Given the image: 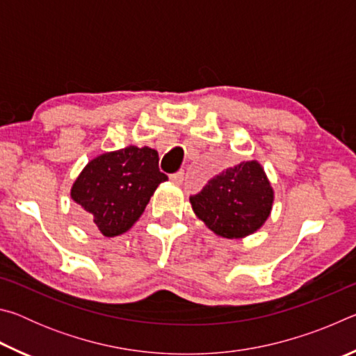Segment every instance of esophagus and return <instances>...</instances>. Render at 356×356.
<instances>
[{
  "label": "esophagus",
  "mask_w": 356,
  "mask_h": 356,
  "mask_svg": "<svg viewBox=\"0 0 356 356\" xmlns=\"http://www.w3.org/2000/svg\"><path fill=\"white\" fill-rule=\"evenodd\" d=\"M170 180L172 184H176V185H180L184 182V171H179V172H176V174H171L170 176Z\"/></svg>",
  "instance_id": "obj_1"
}]
</instances>
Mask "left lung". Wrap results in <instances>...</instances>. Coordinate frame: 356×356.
I'll return each mask as SVG.
<instances>
[{"mask_svg": "<svg viewBox=\"0 0 356 356\" xmlns=\"http://www.w3.org/2000/svg\"><path fill=\"white\" fill-rule=\"evenodd\" d=\"M275 191L262 165L242 161L209 180L190 197L193 212L222 238L254 234L272 213Z\"/></svg>", "mask_w": 356, "mask_h": 356, "instance_id": "1", "label": "left lung"}]
</instances>
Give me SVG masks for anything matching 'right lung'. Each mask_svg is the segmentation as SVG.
I'll use <instances>...</instances> for the list:
<instances>
[{
	"instance_id": "1",
	"label": "right lung",
	"mask_w": 356,
	"mask_h": 356,
	"mask_svg": "<svg viewBox=\"0 0 356 356\" xmlns=\"http://www.w3.org/2000/svg\"><path fill=\"white\" fill-rule=\"evenodd\" d=\"M165 180L155 149L129 146L94 156L75 179L70 197L86 212L89 226L116 237L140 220Z\"/></svg>"
}]
</instances>
